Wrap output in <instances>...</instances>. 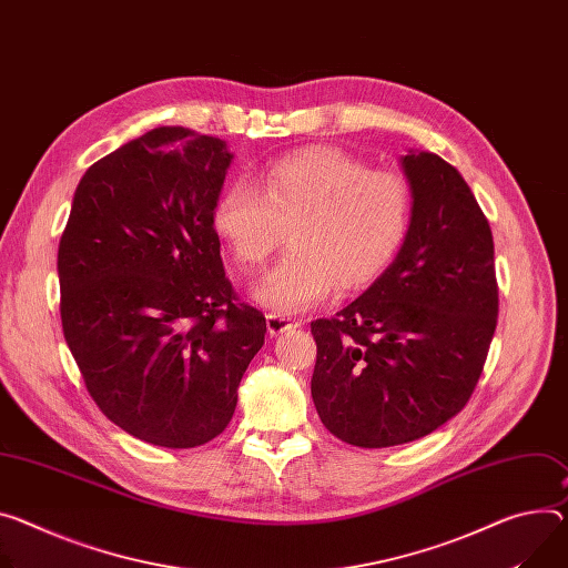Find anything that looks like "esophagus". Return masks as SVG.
<instances>
[{"instance_id":"34e87169","label":"esophagus","mask_w":568,"mask_h":568,"mask_svg":"<svg viewBox=\"0 0 568 568\" xmlns=\"http://www.w3.org/2000/svg\"><path fill=\"white\" fill-rule=\"evenodd\" d=\"M292 328H301V320H290V317H283V315H267V333L272 337L283 335Z\"/></svg>"}]
</instances>
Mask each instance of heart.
Instances as JSON below:
<instances>
[{"mask_svg": "<svg viewBox=\"0 0 568 568\" xmlns=\"http://www.w3.org/2000/svg\"><path fill=\"white\" fill-rule=\"evenodd\" d=\"M412 220V192L392 172H369L344 151H296L261 174L231 183L213 209V229L244 270L261 267L281 229L287 253L251 296L278 315H298L339 285H369L403 246Z\"/></svg>", "mask_w": 568, "mask_h": 568, "instance_id": "heart-1", "label": "heart"}]
</instances>
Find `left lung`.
Listing matches in <instances>:
<instances>
[{
  "mask_svg": "<svg viewBox=\"0 0 568 568\" xmlns=\"http://www.w3.org/2000/svg\"><path fill=\"white\" fill-rule=\"evenodd\" d=\"M409 231L387 270L317 342L313 400L322 424L359 448L422 439L467 405L496 331L494 237L480 205L437 153L407 149Z\"/></svg>",
  "mask_w": 568,
  "mask_h": 568,
  "instance_id": "1",
  "label": "left lung"
}]
</instances>
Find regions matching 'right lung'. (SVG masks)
Masks as SVG:
<instances>
[{"label":"right lung","mask_w":568,"mask_h":568,"mask_svg":"<svg viewBox=\"0 0 568 568\" xmlns=\"http://www.w3.org/2000/svg\"><path fill=\"white\" fill-rule=\"evenodd\" d=\"M229 144L161 126L79 181L59 246L65 342L99 409L165 448L217 437L267 322L237 303L213 209Z\"/></svg>","instance_id":"1"}]
</instances>
